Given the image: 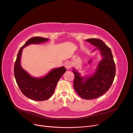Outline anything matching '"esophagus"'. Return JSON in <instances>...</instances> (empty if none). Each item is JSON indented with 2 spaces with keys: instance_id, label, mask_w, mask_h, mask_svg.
<instances>
[{
  "instance_id": "1",
  "label": "esophagus",
  "mask_w": 133,
  "mask_h": 133,
  "mask_svg": "<svg viewBox=\"0 0 133 133\" xmlns=\"http://www.w3.org/2000/svg\"><path fill=\"white\" fill-rule=\"evenodd\" d=\"M64 66H65V67L66 69H69L71 66V64L70 62H65V64H64Z\"/></svg>"
}]
</instances>
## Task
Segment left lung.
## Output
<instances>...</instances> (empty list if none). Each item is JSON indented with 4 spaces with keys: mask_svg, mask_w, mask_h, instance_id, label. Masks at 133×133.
<instances>
[{
    "mask_svg": "<svg viewBox=\"0 0 133 133\" xmlns=\"http://www.w3.org/2000/svg\"><path fill=\"white\" fill-rule=\"evenodd\" d=\"M96 46L103 59L91 76L82 77L73 69L74 74L73 86L80 97L87 100L92 99L103 95L113 83L115 75V65L111 49L102 40L91 38L85 40Z\"/></svg>",
    "mask_w": 133,
    "mask_h": 133,
    "instance_id": "8db88e82",
    "label": "left lung"
}]
</instances>
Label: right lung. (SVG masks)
Listing matches in <instances>:
<instances>
[{
    "label": "right lung",
    "instance_id": "1",
    "mask_svg": "<svg viewBox=\"0 0 133 133\" xmlns=\"http://www.w3.org/2000/svg\"><path fill=\"white\" fill-rule=\"evenodd\" d=\"M49 39L35 37L29 39L20 49L14 68V76L18 86L22 93L30 99L43 101L49 99L53 95L60 78L66 71L64 66L55 68L43 78L31 76L21 65V58L23 48L31 44L46 42Z\"/></svg>",
    "mask_w": 133,
    "mask_h": 133
}]
</instances>
